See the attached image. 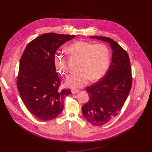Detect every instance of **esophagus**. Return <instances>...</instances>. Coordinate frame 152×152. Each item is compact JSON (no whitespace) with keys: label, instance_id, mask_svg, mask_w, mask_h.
Wrapping results in <instances>:
<instances>
[{"label":"esophagus","instance_id":"esophagus-1","mask_svg":"<svg viewBox=\"0 0 152 152\" xmlns=\"http://www.w3.org/2000/svg\"><path fill=\"white\" fill-rule=\"evenodd\" d=\"M78 91H79L78 90H75V89H72V93L73 94H75L78 93Z\"/></svg>","mask_w":152,"mask_h":152}]
</instances>
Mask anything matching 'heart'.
<instances>
[{"label": "heart", "mask_w": 152, "mask_h": 152, "mask_svg": "<svg viewBox=\"0 0 152 152\" xmlns=\"http://www.w3.org/2000/svg\"><path fill=\"white\" fill-rule=\"evenodd\" d=\"M73 56L80 58L78 72L72 73L66 79V84L69 87L80 88L92 80L102 78L110 66V53L107 47L102 43H94L77 41L68 48ZM56 71L61 75L68 73L67 58L64 53L57 51L53 57Z\"/></svg>", "instance_id": "obj_1"}]
</instances>
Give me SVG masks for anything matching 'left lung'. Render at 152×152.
Wrapping results in <instances>:
<instances>
[{
  "mask_svg": "<svg viewBox=\"0 0 152 152\" xmlns=\"http://www.w3.org/2000/svg\"><path fill=\"white\" fill-rule=\"evenodd\" d=\"M109 42L113 50L112 62L106 75L85 89L89 100L82 107L83 117L94 126H102L117 116L127 99L132 84L129 55L114 39L91 36Z\"/></svg>",
  "mask_w": 152,
  "mask_h": 152,
  "instance_id": "obj_1",
  "label": "left lung"
}]
</instances>
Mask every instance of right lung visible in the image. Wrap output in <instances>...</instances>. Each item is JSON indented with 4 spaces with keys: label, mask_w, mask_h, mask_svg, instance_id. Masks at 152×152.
<instances>
[{
    "label": "right lung",
    "mask_w": 152,
    "mask_h": 152,
    "mask_svg": "<svg viewBox=\"0 0 152 152\" xmlns=\"http://www.w3.org/2000/svg\"><path fill=\"white\" fill-rule=\"evenodd\" d=\"M75 35L46 33L28 43L20 61L17 86L28 110L42 121L56 118L62 111L64 99L70 90H59L60 79L54 65L57 49Z\"/></svg>",
    "instance_id": "add662e5"
}]
</instances>
